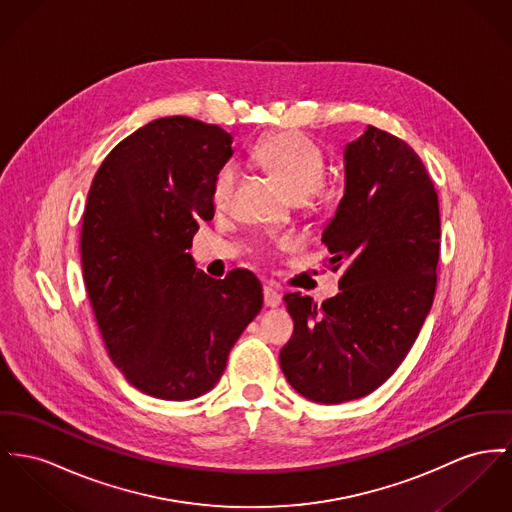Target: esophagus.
Masks as SVG:
<instances>
[{
    "label": "esophagus",
    "instance_id": "1",
    "mask_svg": "<svg viewBox=\"0 0 512 512\" xmlns=\"http://www.w3.org/2000/svg\"><path fill=\"white\" fill-rule=\"evenodd\" d=\"M264 303H266V307H279L281 305V295H279V291L272 287V285H266L264 287Z\"/></svg>",
    "mask_w": 512,
    "mask_h": 512
}]
</instances>
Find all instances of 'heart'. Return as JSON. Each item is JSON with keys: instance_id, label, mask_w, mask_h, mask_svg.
Returning a JSON list of instances; mask_svg holds the SVG:
<instances>
[{"instance_id": "b5f03b06", "label": "heart", "mask_w": 512, "mask_h": 512, "mask_svg": "<svg viewBox=\"0 0 512 512\" xmlns=\"http://www.w3.org/2000/svg\"><path fill=\"white\" fill-rule=\"evenodd\" d=\"M254 159L272 171L295 200L314 196L326 180V157L322 149L299 132H283L260 141L254 147ZM237 178L239 171L231 163L217 171L211 186L213 204H227Z\"/></svg>"}]
</instances>
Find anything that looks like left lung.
Segmentation results:
<instances>
[{"label":"left lung","instance_id":"left-lung-1","mask_svg":"<svg viewBox=\"0 0 512 512\" xmlns=\"http://www.w3.org/2000/svg\"><path fill=\"white\" fill-rule=\"evenodd\" d=\"M343 163V198L322 233L340 293L320 307L283 297L295 332L281 371L318 404L363 398L394 375L433 305L441 252L439 198L406 141L367 126Z\"/></svg>","mask_w":512,"mask_h":512}]
</instances>
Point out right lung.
Segmentation results:
<instances>
[{"mask_svg":"<svg viewBox=\"0 0 512 512\" xmlns=\"http://www.w3.org/2000/svg\"><path fill=\"white\" fill-rule=\"evenodd\" d=\"M233 136L186 116L122 139L93 178L81 266L106 351L143 394L192 400L211 390L229 351L262 310L248 270L213 279L186 252L213 219L211 186Z\"/></svg>","mask_w":512,"mask_h":512,"instance_id":"right-lung-1","label":"right lung"}]
</instances>
